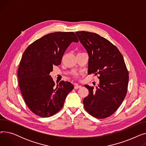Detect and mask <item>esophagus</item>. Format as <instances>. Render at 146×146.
<instances>
[{"label": "esophagus", "instance_id": "esophagus-1", "mask_svg": "<svg viewBox=\"0 0 146 146\" xmlns=\"http://www.w3.org/2000/svg\"><path fill=\"white\" fill-rule=\"evenodd\" d=\"M82 86L80 85H78V84H74V88L75 89H79V88H80Z\"/></svg>", "mask_w": 146, "mask_h": 146}]
</instances>
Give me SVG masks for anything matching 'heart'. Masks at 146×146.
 <instances>
[{"mask_svg":"<svg viewBox=\"0 0 146 146\" xmlns=\"http://www.w3.org/2000/svg\"><path fill=\"white\" fill-rule=\"evenodd\" d=\"M78 73H74V76H78Z\"/></svg>","mask_w":146,"mask_h":146,"instance_id":"heart-1","label":"heart"}]
</instances>
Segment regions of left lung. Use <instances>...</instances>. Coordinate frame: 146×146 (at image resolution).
<instances>
[{"label":"left lung","mask_w":146,"mask_h":146,"mask_svg":"<svg viewBox=\"0 0 146 146\" xmlns=\"http://www.w3.org/2000/svg\"><path fill=\"white\" fill-rule=\"evenodd\" d=\"M75 34L88 53V74L99 75V79L95 89L85 85L89 95L83 99L84 108L96 118H107L117 110L127 94L129 76L123 56L116 46L97 34Z\"/></svg>","instance_id":"8db88e82"}]
</instances>
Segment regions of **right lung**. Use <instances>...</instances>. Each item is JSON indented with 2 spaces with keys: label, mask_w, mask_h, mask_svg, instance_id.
Listing matches in <instances>:
<instances>
[{
  "label": "right lung",
  "mask_w": 146,
  "mask_h": 146,
  "mask_svg": "<svg viewBox=\"0 0 146 146\" xmlns=\"http://www.w3.org/2000/svg\"><path fill=\"white\" fill-rule=\"evenodd\" d=\"M79 42L73 32L45 35L30 44L23 53L18 70L19 86L25 104L36 115L46 118L62 108L74 86L61 80L55 86L50 73L61 64L67 47Z\"/></svg>",
  "instance_id": "right-lung-1"
}]
</instances>
